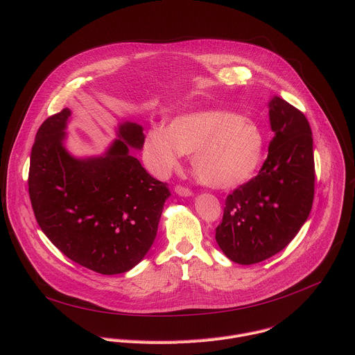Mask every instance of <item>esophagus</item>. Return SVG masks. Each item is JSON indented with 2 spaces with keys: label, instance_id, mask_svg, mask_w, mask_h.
<instances>
[{
  "label": "esophagus",
  "instance_id": "34e87169",
  "mask_svg": "<svg viewBox=\"0 0 355 355\" xmlns=\"http://www.w3.org/2000/svg\"><path fill=\"white\" fill-rule=\"evenodd\" d=\"M175 193L180 195V196H184V198H189L193 195V192L185 187H181V185H177L175 187Z\"/></svg>",
  "mask_w": 355,
  "mask_h": 355
}]
</instances>
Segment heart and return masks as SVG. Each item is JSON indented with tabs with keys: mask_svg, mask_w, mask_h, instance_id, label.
Instances as JSON below:
<instances>
[{
	"mask_svg": "<svg viewBox=\"0 0 355 355\" xmlns=\"http://www.w3.org/2000/svg\"><path fill=\"white\" fill-rule=\"evenodd\" d=\"M192 168L214 188H234L256 175L264 153V136L256 122L227 111H199L150 128L143 159L150 173L167 178L191 155Z\"/></svg>",
	"mask_w": 355,
	"mask_h": 355,
	"instance_id": "obj_1",
	"label": "heart"
}]
</instances>
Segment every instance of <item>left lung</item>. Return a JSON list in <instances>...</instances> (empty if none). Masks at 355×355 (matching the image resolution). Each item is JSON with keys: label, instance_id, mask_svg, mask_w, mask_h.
<instances>
[{"label": "left lung", "instance_id": "8db88e82", "mask_svg": "<svg viewBox=\"0 0 355 355\" xmlns=\"http://www.w3.org/2000/svg\"><path fill=\"white\" fill-rule=\"evenodd\" d=\"M274 137L259 175L226 198L216 243L241 266L284 250L309 218L315 193L313 137L308 119L285 99L268 103Z\"/></svg>", "mask_w": 355, "mask_h": 355}]
</instances>
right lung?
Here are the masks:
<instances>
[{"label":"right lung","instance_id":"add662e5","mask_svg":"<svg viewBox=\"0 0 355 355\" xmlns=\"http://www.w3.org/2000/svg\"><path fill=\"white\" fill-rule=\"evenodd\" d=\"M70 119L66 108L36 133L28 182L35 218L74 263L104 275L126 272L153 244L171 193L130 155L143 148L141 125L121 121L104 153L77 157L66 146Z\"/></svg>","mask_w":355,"mask_h":355}]
</instances>
